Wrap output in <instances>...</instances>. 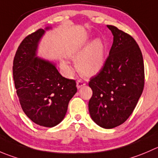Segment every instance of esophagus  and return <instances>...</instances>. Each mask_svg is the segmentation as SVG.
<instances>
[{
    "label": "esophagus",
    "mask_w": 158,
    "mask_h": 158,
    "mask_svg": "<svg viewBox=\"0 0 158 158\" xmlns=\"http://www.w3.org/2000/svg\"><path fill=\"white\" fill-rule=\"evenodd\" d=\"M85 85V82H83V81L82 80H77V82H76V85H77V88L79 89L81 88L82 86H83V85Z\"/></svg>",
    "instance_id": "34e87169"
}]
</instances>
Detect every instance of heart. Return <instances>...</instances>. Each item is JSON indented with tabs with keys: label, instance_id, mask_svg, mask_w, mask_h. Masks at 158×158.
Masks as SVG:
<instances>
[{
	"label": "heart",
	"instance_id": "1",
	"mask_svg": "<svg viewBox=\"0 0 158 158\" xmlns=\"http://www.w3.org/2000/svg\"><path fill=\"white\" fill-rule=\"evenodd\" d=\"M90 39H85L75 47L70 52L71 57L76 60L78 72L85 76L97 74L105 63V45L100 39H96L90 43ZM64 69L69 70L65 62H62Z\"/></svg>",
	"mask_w": 158,
	"mask_h": 158
}]
</instances>
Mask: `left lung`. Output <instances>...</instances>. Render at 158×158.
Listing matches in <instances>:
<instances>
[{
	"mask_svg": "<svg viewBox=\"0 0 158 158\" xmlns=\"http://www.w3.org/2000/svg\"><path fill=\"white\" fill-rule=\"evenodd\" d=\"M113 42L102 69L90 79L93 96L89 111L93 121L106 129L120 126L132 114L144 87L140 48L129 34L107 25Z\"/></svg>",
	"mask_w": 158,
	"mask_h": 158,
	"instance_id": "left-lung-1",
	"label": "left lung"
}]
</instances>
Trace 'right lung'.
Returning a JSON list of instances; mask_svg holds the SVG:
<instances>
[{
    "mask_svg": "<svg viewBox=\"0 0 158 158\" xmlns=\"http://www.w3.org/2000/svg\"><path fill=\"white\" fill-rule=\"evenodd\" d=\"M40 28L24 38L13 62V78L23 111L39 126L52 127L64 119L77 92L74 79L61 76L53 63L36 57Z\"/></svg>",
    "mask_w": 158,
    "mask_h": 158,
    "instance_id": "obj_1",
    "label": "right lung"
}]
</instances>
